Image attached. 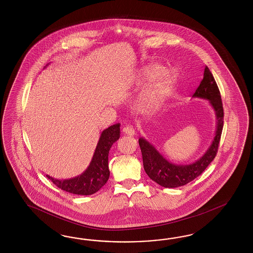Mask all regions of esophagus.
<instances>
[{
  "mask_svg": "<svg viewBox=\"0 0 253 253\" xmlns=\"http://www.w3.org/2000/svg\"><path fill=\"white\" fill-rule=\"evenodd\" d=\"M122 131H123V134L128 135V136H133V135L135 134L134 129H133L131 126H126V127H124Z\"/></svg>",
  "mask_w": 253,
  "mask_h": 253,
  "instance_id": "34e87169",
  "label": "esophagus"
}]
</instances>
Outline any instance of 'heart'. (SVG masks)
<instances>
[{
	"instance_id": "obj_1",
	"label": "heart",
	"mask_w": 253,
	"mask_h": 253,
	"mask_svg": "<svg viewBox=\"0 0 253 253\" xmlns=\"http://www.w3.org/2000/svg\"><path fill=\"white\" fill-rule=\"evenodd\" d=\"M140 76L153 78L140 94V102L146 108H157L175 90L178 82L177 73L172 69H163L160 65H149L141 69Z\"/></svg>"
}]
</instances>
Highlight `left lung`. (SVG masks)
Masks as SVG:
<instances>
[{
	"instance_id": "obj_1",
	"label": "left lung",
	"mask_w": 253,
	"mask_h": 253,
	"mask_svg": "<svg viewBox=\"0 0 253 253\" xmlns=\"http://www.w3.org/2000/svg\"><path fill=\"white\" fill-rule=\"evenodd\" d=\"M192 97L208 100L210 106L214 111L216 119L214 138L205 153L197 161L189 164L172 163L166 160L146 139L139 138V145L146 174L154 182L166 188L182 186L199 176L214 160L218 150L223 127V108L220 91L208 67L204 69L203 80Z\"/></svg>"
}]
</instances>
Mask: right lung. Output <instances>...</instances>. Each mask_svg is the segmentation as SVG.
<instances>
[{
    "label": "right lung",
    "instance_id": "right-lung-1",
    "mask_svg": "<svg viewBox=\"0 0 253 253\" xmlns=\"http://www.w3.org/2000/svg\"><path fill=\"white\" fill-rule=\"evenodd\" d=\"M120 126V123L114 124L101 132L92 161L82 174L65 180L55 179L48 174L47 178L62 190L71 194L89 196L96 193L109 178L108 153L112 145L121 136Z\"/></svg>",
    "mask_w": 253,
    "mask_h": 253
}]
</instances>
